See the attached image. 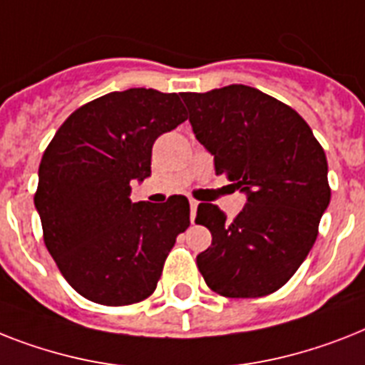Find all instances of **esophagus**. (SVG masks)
<instances>
[{
    "mask_svg": "<svg viewBox=\"0 0 365 365\" xmlns=\"http://www.w3.org/2000/svg\"><path fill=\"white\" fill-rule=\"evenodd\" d=\"M191 223H195V215H197V208H198V202L197 200H191Z\"/></svg>",
    "mask_w": 365,
    "mask_h": 365,
    "instance_id": "1",
    "label": "esophagus"
}]
</instances>
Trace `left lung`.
Instances as JSON below:
<instances>
[{
  "instance_id": "1",
  "label": "left lung",
  "mask_w": 365,
  "mask_h": 365,
  "mask_svg": "<svg viewBox=\"0 0 365 365\" xmlns=\"http://www.w3.org/2000/svg\"><path fill=\"white\" fill-rule=\"evenodd\" d=\"M182 99L215 174L247 195L232 221L215 204H198L195 221L212 232V245L197 257L198 269L227 298L272 294L306 260L330 204L324 150L298 112L250 86Z\"/></svg>"
}]
</instances>
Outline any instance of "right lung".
<instances>
[{"label":"right lung","mask_w":365,"mask_h":365,"mask_svg":"<svg viewBox=\"0 0 365 365\" xmlns=\"http://www.w3.org/2000/svg\"><path fill=\"white\" fill-rule=\"evenodd\" d=\"M187 120L178 93L112 91L63 121L38 165L35 208L44 245L67 283L103 306L146 300L176 236L189 227V200L131 202V183L152 174L157 136Z\"/></svg>","instance_id":"1"}]
</instances>
